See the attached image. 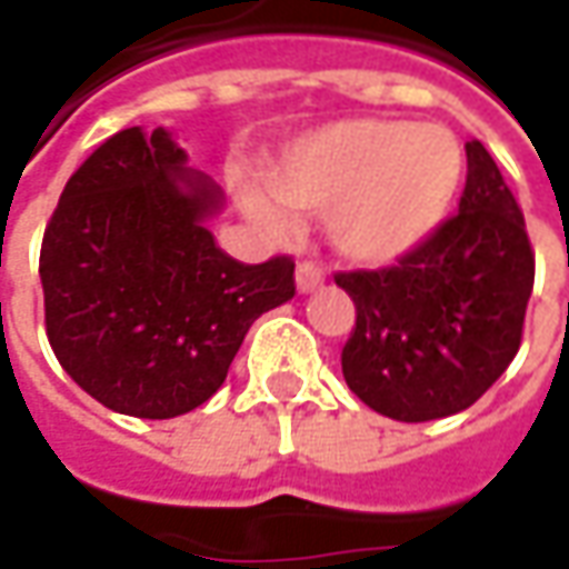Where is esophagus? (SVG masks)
<instances>
[{"label":"esophagus","mask_w":569,"mask_h":569,"mask_svg":"<svg viewBox=\"0 0 569 569\" xmlns=\"http://www.w3.org/2000/svg\"><path fill=\"white\" fill-rule=\"evenodd\" d=\"M321 283H323V270L318 264L302 261V264L296 267V289H299V292H315Z\"/></svg>","instance_id":"obj_1"}]
</instances>
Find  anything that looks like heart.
Wrapping results in <instances>:
<instances>
[{
    "instance_id": "1",
    "label": "heart",
    "mask_w": 569,
    "mask_h": 569,
    "mask_svg": "<svg viewBox=\"0 0 569 569\" xmlns=\"http://www.w3.org/2000/svg\"><path fill=\"white\" fill-rule=\"evenodd\" d=\"M460 182L462 148L447 128L393 119H349L311 131L267 169V186L284 204L330 210V242L359 264H390L419 248ZM276 199L258 186L239 191L248 220L286 239L296 217Z\"/></svg>"
}]
</instances>
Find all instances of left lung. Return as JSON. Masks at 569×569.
I'll return each instance as SVG.
<instances>
[{"label":"left lung","instance_id":"8db88e82","mask_svg":"<svg viewBox=\"0 0 569 569\" xmlns=\"http://www.w3.org/2000/svg\"><path fill=\"white\" fill-rule=\"evenodd\" d=\"M466 169L460 213L419 248L397 264L333 277L356 302L343 378L387 419L431 421L469 409L522 340L536 283L526 220L481 141L466 144Z\"/></svg>","mask_w":569,"mask_h":569}]
</instances>
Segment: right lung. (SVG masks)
Wrapping results in <instances>:
<instances>
[{"instance_id":"obj_1","label":"right lung","mask_w":569,"mask_h":569,"mask_svg":"<svg viewBox=\"0 0 569 569\" xmlns=\"http://www.w3.org/2000/svg\"><path fill=\"white\" fill-rule=\"evenodd\" d=\"M186 160L167 128L116 131L66 182L40 248L56 359L134 419L210 400L248 327L296 296L292 258L242 264L213 242L220 188Z\"/></svg>"}]
</instances>
